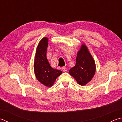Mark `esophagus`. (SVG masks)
<instances>
[{
	"label": "esophagus",
	"mask_w": 122,
	"mask_h": 122,
	"mask_svg": "<svg viewBox=\"0 0 122 122\" xmlns=\"http://www.w3.org/2000/svg\"><path fill=\"white\" fill-rule=\"evenodd\" d=\"M62 71H63V72H66V71H67V69H66V67H62Z\"/></svg>",
	"instance_id": "obj_1"
}]
</instances>
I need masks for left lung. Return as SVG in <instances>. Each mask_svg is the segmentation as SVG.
<instances>
[{"mask_svg":"<svg viewBox=\"0 0 122 122\" xmlns=\"http://www.w3.org/2000/svg\"><path fill=\"white\" fill-rule=\"evenodd\" d=\"M96 70L94 60L84 43L77 52L76 63L69 70V73L82 86L86 85L94 77Z\"/></svg>","mask_w":122,"mask_h":122,"instance_id":"8db88e82","label":"left lung"}]
</instances>
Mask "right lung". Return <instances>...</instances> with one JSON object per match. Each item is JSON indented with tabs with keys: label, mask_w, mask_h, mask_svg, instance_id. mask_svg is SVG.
Wrapping results in <instances>:
<instances>
[{
	"label": "right lung",
	"mask_w": 122,
	"mask_h": 122,
	"mask_svg": "<svg viewBox=\"0 0 122 122\" xmlns=\"http://www.w3.org/2000/svg\"><path fill=\"white\" fill-rule=\"evenodd\" d=\"M48 38L44 37L39 42L33 64L34 72L38 81L45 86L50 87L53 85L56 78L62 73L59 70L52 68L46 58Z\"/></svg>",
	"instance_id": "right-lung-1"
}]
</instances>
